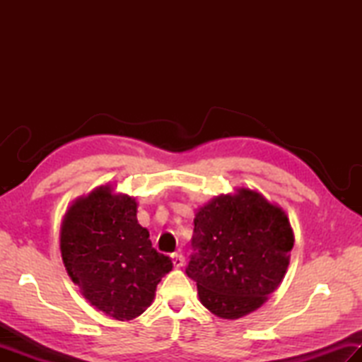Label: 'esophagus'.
<instances>
[{"mask_svg": "<svg viewBox=\"0 0 362 362\" xmlns=\"http://www.w3.org/2000/svg\"><path fill=\"white\" fill-rule=\"evenodd\" d=\"M173 258V264H174V267H182L183 266V263H185V258H183V255H180V253H175V255H173L171 257Z\"/></svg>", "mask_w": 362, "mask_h": 362, "instance_id": "esophagus-1", "label": "esophagus"}]
</instances>
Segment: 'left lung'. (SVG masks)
I'll list each match as a JSON object with an SVG mask.
<instances>
[{
  "mask_svg": "<svg viewBox=\"0 0 362 362\" xmlns=\"http://www.w3.org/2000/svg\"><path fill=\"white\" fill-rule=\"evenodd\" d=\"M294 232L286 211L241 187L213 197L194 214L187 275L214 316L235 320L267 302L286 275Z\"/></svg>",
  "mask_w": 362,
  "mask_h": 362,
  "instance_id": "8db88e82",
  "label": "left lung"
}]
</instances>
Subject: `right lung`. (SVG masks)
I'll return each mask as SVG.
<instances>
[{
  "label": "right lung",
  "instance_id": "right-lung-1",
  "mask_svg": "<svg viewBox=\"0 0 362 362\" xmlns=\"http://www.w3.org/2000/svg\"><path fill=\"white\" fill-rule=\"evenodd\" d=\"M136 199L107 183L73 201L60 224V253L87 302L115 320L140 316L173 263L138 224Z\"/></svg>",
  "mask_w": 362,
  "mask_h": 362
}]
</instances>
